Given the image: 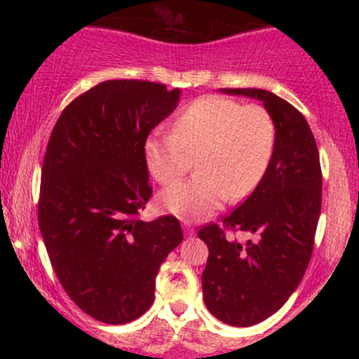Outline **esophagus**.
Instances as JSON below:
<instances>
[{
	"mask_svg": "<svg viewBox=\"0 0 359 359\" xmlns=\"http://www.w3.org/2000/svg\"><path fill=\"white\" fill-rule=\"evenodd\" d=\"M182 226H184V233H185V236H192V234H194V226H192V222L184 221V222H182Z\"/></svg>",
	"mask_w": 359,
	"mask_h": 359,
	"instance_id": "esophagus-1",
	"label": "esophagus"
}]
</instances>
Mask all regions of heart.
I'll return each mask as SVG.
<instances>
[{
  "label": "heart",
  "mask_w": 359,
  "mask_h": 359,
  "mask_svg": "<svg viewBox=\"0 0 359 359\" xmlns=\"http://www.w3.org/2000/svg\"><path fill=\"white\" fill-rule=\"evenodd\" d=\"M277 142V126L269 109L228 97L194 101L174 123V135L147 140L148 172L162 185H172L196 158L197 175L160 196V205L184 219H201L226 199L248 197L265 177Z\"/></svg>",
  "instance_id": "1"
}]
</instances>
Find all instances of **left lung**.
<instances>
[{"label":"left lung","mask_w":359,"mask_h":359,"mask_svg":"<svg viewBox=\"0 0 359 359\" xmlns=\"http://www.w3.org/2000/svg\"><path fill=\"white\" fill-rule=\"evenodd\" d=\"M263 102L277 126L273 156L245 203L197 236L208 245L203 271L204 304L229 325L248 327L278 311L299 287L314 250L323 201L319 150L306 118L290 102L265 89H222ZM226 231L257 236L241 245Z\"/></svg>","instance_id":"left-lung-1"}]
</instances>
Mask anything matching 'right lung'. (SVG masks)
Returning <instances> with one entry per match:
<instances>
[{"mask_svg": "<svg viewBox=\"0 0 359 359\" xmlns=\"http://www.w3.org/2000/svg\"><path fill=\"white\" fill-rule=\"evenodd\" d=\"M179 96L160 82L104 81L65 106L48 140L39 197L45 248L72 302L104 324L145 314L160 265L184 238L172 214L140 219L154 192L147 138Z\"/></svg>", "mask_w": 359, "mask_h": 359, "instance_id": "right-lung-1", "label": "right lung"}]
</instances>
